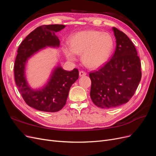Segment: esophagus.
Wrapping results in <instances>:
<instances>
[{"instance_id": "esophagus-1", "label": "esophagus", "mask_w": 156, "mask_h": 156, "mask_svg": "<svg viewBox=\"0 0 156 156\" xmlns=\"http://www.w3.org/2000/svg\"><path fill=\"white\" fill-rule=\"evenodd\" d=\"M86 75H87V73L85 72H83V71H80V72H79V76L80 77L85 76Z\"/></svg>"}]
</instances>
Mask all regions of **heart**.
<instances>
[{
    "mask_svg": "<svg viewBox=\"0 0 156 156\" xmlns=\"http://www.w3.org/2000/svg\"><path fill=\"white\" fill-rule=\"evenodd\" d=\"M114 42L111 36L96 30H83L75 34L69 44L62 46L68 60L75 61L82 54V60L88 67L96 68L104 64L112 53Z\"/></svg>",
    "mask_w": 156,
    "mask_h": 156,
    "instance_id": "obj_1",
    "label": "heart"
}]
</instances>
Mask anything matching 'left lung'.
Wrapping results in <instances>:
<instances>
[{
    "mask_svg": "<svg viewBox=\"0 0 156 156\" xmlns=\"http://www.w3.org/2000/svg\"><path fill=\"white\" fill-rule=\"evenodd\" d=\"M116 49L105 65L89 74L90 98L96 106L115 108L124 104L133 96L141 79V64L134 44L123 32L112 29Z\"/></svg>",
    "mask_w": 156,
    "mask_h": 156,
    "instance_id": "obj_1",
    "label": "left lung"
}]
</instances>
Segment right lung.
I'll list each match as a JSON object with an SVG mask.
<instances>
[{
  "label": "right lung",
  "mask_w": 156,
  "mask_h": 156,
  "mask_svg": "<svg viewBox=\"0 0 156 156\" xmlns=\"http://www.w3.org/2000/svg\"><path fill=\"white\" fill-rule=\"evenodd\" d=\"M66 27L63 25H42L28 35L17 50L14 75L23 100L36 110L55 112L66 105L70 87L79 78V71L64 70L58 62L53 69L47 83L39 88H32L27 81L25 66L28 60L41 50L48 48H58V37L55 34Z\"/></svg>",
  "instance_id": "1"
}]
</instances>
